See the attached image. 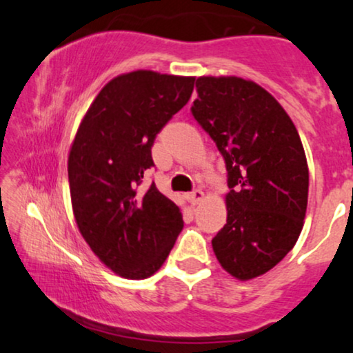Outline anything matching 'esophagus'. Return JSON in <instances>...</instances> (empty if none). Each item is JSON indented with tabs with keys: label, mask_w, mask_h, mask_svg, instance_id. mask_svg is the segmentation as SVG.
<instances>
[{
	"label": "esophagus",
	"mask_w": 353,
	"mask_h": 353,
	"mask_svg": "<svg viewBox=\"0 0 353 353\" xmlns=\"http://www.w3.org/2000/svg\"><path fill=\"white\" fill-rule=\"evenodd\" d=\"M188 199H190V202H191L192 205L201 204V202L204 201V192H202L201 190H194V191H191L190 194H188Z\"/></svg>",
	"instance_id": "obj_1"
}]
</instances>
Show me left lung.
<instances>
[{"mask_svg": "<svg viewBox=\"0 0 353 353\" xmlns=\"http://www.w3.org/2000/svg\"><path fill=\"white\" fill-rule=\"evenodd\" d=\"M196 90L191 112L228 172V216L212 248L231 276L248 281L297 243L308 199L305 152L286 110L254 81L199 77Z\"/></svg>", "mask_w": 353, "mask_h": 353, "instance_id": "8db88e82", "label": "left lung"}]
</instances>
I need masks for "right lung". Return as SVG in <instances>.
Masks as SVG:
<instances>
[{"mask_svg": "<svg viewBox=\"0 0 353 353\" xmlns=\"http://www.w3.org/2000/svg\"><path fill=\"white\" fill-rule=\"evenodd\" d=\"M194 77L137 70L115 77L81 120L69 154L72 209L81 236L114 273L144 279L165 262L183 230L175 202L156 185L157 133L191 98Z\"/></svg>", "mask_w": 353, "mask_h": 353, "instance_id": "right-lung-1", "label": "right lung"}]
</instances>
